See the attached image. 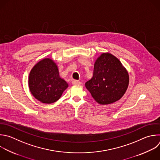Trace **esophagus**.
Instances as JSON below:
<instances>
[{
  "label": "esophagus",
  "instance_id": "esophagus-1",
  "mask_svg": "<svg viewBox=\"0 0 160 160\" xmlns=\"http://www.w3.org/2000/svg\"><path fill=\"white\" fill-rule=\"evenodd\" d=\"M72 83L73 85H80L82 83L78 80H72Z\"/></svg>",
  "mask_w": 160,
  "mask_h": 160
}]
</instances>
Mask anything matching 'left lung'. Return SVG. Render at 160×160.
<instances>
[{
	"label": "left lung",
	"mask_w": 160,
	"mask_h": 160,
	"mask_svg": "<svg viewBox=\"0 0 160 160\" xmlns=\"http://www.w3.org/2000/svg\"><path fill=\"white\" fill-rule=\"evenodd\" d=\"M129 85V75L121 62L110 53H103L94 64L92 78L85 87L100 104L106 105L119 100Z\"/></svg>",
	"instance_id": "1"
}]
</instances>
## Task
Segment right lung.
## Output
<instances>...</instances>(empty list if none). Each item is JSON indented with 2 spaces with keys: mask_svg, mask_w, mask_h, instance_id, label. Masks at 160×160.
I'll return each mask as SVG.
<instances>
[{
  "mask_svg": "<svg viewBox=\"0 0 160 160\" xmlns=\"http://www.w3.org/2000/svg\"><path fill=\"white\" fill-rule=\"evenodd\" d=\"M28 82L32 95L44 103L57 101L68 87V83L60 78L57 65L49 58L41 60L32 68Z\"/></svg>",
  "mask_w": 160,
  "mask_h": 160,
  "instance_id": "obj_1",
  "label": "right lung"
}]
</instances>
